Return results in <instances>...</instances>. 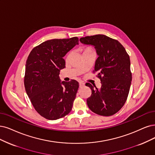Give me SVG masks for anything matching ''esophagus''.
<instances>
[{
	"label": "esophagus",
	"instance_id": "esophagus-1",
	"mask_svg": "<svg viewBox=\"0 0 155 155\" xmlns=\"http://www.w3.org/2000/svg\"><path fill=\"white\" fill-rule=\"evenodd\" d=\"M85 85V84L83 82H79V87H84Z\"/></svg>",
	"mask_w": 155,
	"mask_h": 155
}]
</instances>
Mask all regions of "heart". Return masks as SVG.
<instances>
[{
	"mask_svg": "<svg viewBox=\"0 0 155 155\" xmlns=\"http://www.w3.org/2000/svg\"><path fill=\"white\" fill-rule=\"evenodd\" d=\"M92 50H91V48H85V49H84V52H85V51H91Z\"/></svg>",
	"mask_w": 155,
	"mask_h": 155,
	"instance_id": "obj_1",
	"label": "heart"
}]
</instances>
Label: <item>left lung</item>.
Instances as JSON below:
<instances>
[{"label":"left lung","mask_w":155,"mask_h":155,"mask_svg":"<svg viewBox=\"0 0 155 155\" xmlns=\"http://www.w3.org/2000/svg\"><path fill=\"white\" fill-rule=\"evenodd\" d=\"M80 41L93 46L98 55L94 72L98 73L101 87L86 84L92 91L87 104L98 115L112 116L124 105L129 93L132 78L130 57L118 41L103 34L81 38Z\"/></svg>","instance_id":"1"}]
</instances>
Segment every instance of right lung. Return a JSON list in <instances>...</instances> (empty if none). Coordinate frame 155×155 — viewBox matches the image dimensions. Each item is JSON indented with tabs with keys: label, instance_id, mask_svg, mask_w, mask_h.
<instances>
[{
	"label": "right lung",
	"instance_id": "1",
	"mask_svg": "<svg viewBox=\"0 0 155 155\" xmlns=\"http://www.w3.org/2000/svg\"><path fill=\"white\" fill-rule=\"evenodd\" d=\"M78 45L77 37L47 40L34 48L26 64L24 85L35 110L43 117L56 120L70 112L79 87L74 80L61 82L59 77L64 68L63 59Z\"/></svg>",
	"mask_w": 155,
	"mask_h": 155
}]
</instances>
